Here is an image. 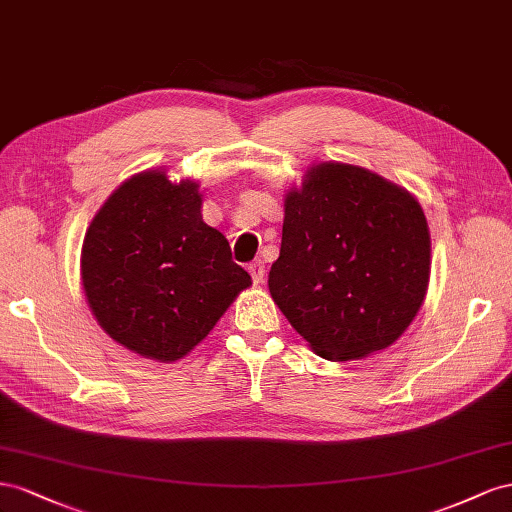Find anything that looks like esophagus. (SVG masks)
I'll use <instances>...</instances> for the list:
<instances>
[{
    "mask_svg": "<svg viewBox=\"0 0 512 512\" xmlns=\"http://www.w3.org/2000/svg\"><path fill=\"white\" fill-rule=\"evenodd\" d=\"M248 272H251V276H253V283H255V285L264 283V274H266V266H264V261H261V259L253 261V264L248 266Z\"/></svg>",
    "mask_w": 512,
    "mask_h": 512,
    "instance_id": "1",
    "label": "esophagus"
}]
</instances>
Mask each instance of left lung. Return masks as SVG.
<instances>
[{
	"label": "left lung",
	"instance_id": "1",
	"mask_svg": "<svg viewBox=\"0 0 512 512\" xmlns=\"http://www.w3.org/2000/svg\"><path fill=\"white\" fill-rule=\"evenodd\" d=\"M270 296L313 352L332 362L390 347L410 328L431 276L418 199L382 175L317 163L285 193Z\"/></svg>",
	"mask_w": 512,
	"mask_h": 512
}]
</instances>
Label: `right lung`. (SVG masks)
<instances>
[{
	"instance_id": "obj_1",
	"label": "right lung",
	"mask_w": 512,
	"mask_h": 512,
	"mask_svg": "<svg viewBox=\"0 0 512 512\" xmlns=\"http://www.w3.org/2000/svg\"><path fill=\"white\" fill-rule=\"evenodd\" d=\"M199 182L130 175L85 231L81 285L98 326L130 352L182 360L253 281L201 216Z\"/></svg>"
}]
</instances>
